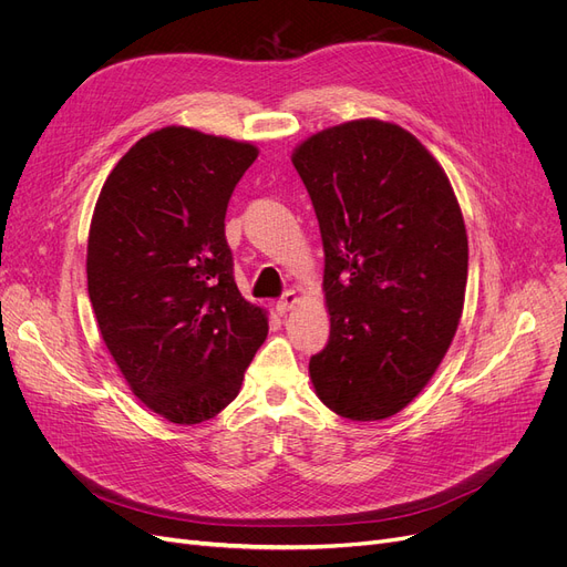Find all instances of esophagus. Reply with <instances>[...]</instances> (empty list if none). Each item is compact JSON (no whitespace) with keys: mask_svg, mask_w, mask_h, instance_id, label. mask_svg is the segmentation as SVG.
I'll return each mask as SVG.
<instances>
[{"mask_svg":"<svg viewBox=\"0 0 567 567\" xmlns=\"http://www.w3.org/2000/svg\"><path fill=\"white\" fill-rule=\"evenodd\" d=\"M296 303H299V293H296L293 289H289V291L282 293V299H278L276 310H278V315H287Z\"/></svg>","mask_w":567,"mask_h":567,"instance_id":"34e87169","label":"esophagus"}]
</instances>
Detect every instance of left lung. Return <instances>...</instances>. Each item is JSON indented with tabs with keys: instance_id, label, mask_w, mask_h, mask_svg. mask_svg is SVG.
Masks as SVG:
<instances>
[{
	"instance_id": "obj_1",
	"label": "left lung",
	"mask_w": 567,
	"mask_h": 567,
	"mask_svg": "<svg viewBox=\"0 0 567 567\" xmlns=\"http://www.w3.org/2000/svg\"><path fill=\"white\" fill-rule=\"evenodd\" d=\"M323 244L329 344L310 359L317 398L383 421L419 395L464 308L468 241L443 167L381 118L323 128L293 148Z\"/></svg>"
}]
</instances>
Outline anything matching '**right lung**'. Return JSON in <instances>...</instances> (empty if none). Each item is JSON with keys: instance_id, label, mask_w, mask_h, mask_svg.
<instances>
[{"instance_id": "obj_1", "label": "right lung", "mask_w": 567, "mask_h": 567, "mask_svg": "<svg viewBox=\"0 0 567 567\" xmlns=\"http://www.w3.org/2000/svg\"><path fill=\"white\" fill-rule=\"evenodd\" d=\"M250 142L167 126L105 178L86 244V289L131 391L176 425L220 413L268 333L234 282L225 214L255 163Z\"/></svg>"}]
</instances>
